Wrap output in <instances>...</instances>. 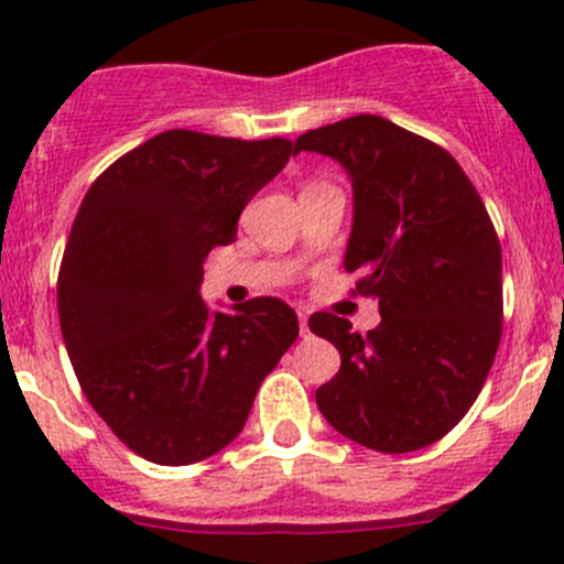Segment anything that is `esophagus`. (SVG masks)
<instances>
[{"mask_svg": "<svg viewBox=\"0 0 564 564\" xmlns=\"http://www.w3.org/2000/svg\"><path fill=\"white\" fill-rule=\"evenodd\" d=\"M297 318H300V333L308 335L311 333V329H308V311H297Z\"/></svg>", "mask_w": 564, "mask_h": 564, "instance_id": "esophagus-1", "label": "esophagus"}]
</instances>
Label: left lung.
<instances>
[{"mask_svg":"<svg viewBox=\"0 0 564 564\" xmlns=\"http://www.w3.org/2000/svg\"><path fill=\"white\" fill-rule=\"evenodd\" d=\"M346 169L355 224L346 272L379 303L368 335L314 314L340 351L316 406L346 440L379 453L434 445L469 412L502 338V248L482 198L451 152L377 113L308 130L297 152Z\"/></svg>","mask_w":564,"mask_h":564,"instance_id":"1","label":"left lung"}]
</instances>
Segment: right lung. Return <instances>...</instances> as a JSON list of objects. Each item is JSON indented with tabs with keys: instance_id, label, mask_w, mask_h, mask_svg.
I'll return each mask as SVG.
<instances>
[{
	"instance_id": "1",
	"label": "right lung",
	"mask_w": 564,
	"mask_h": 564,
	"mask_svg": "<svg viewBox=\"0 0 564 564\" xmlns=\"http://www.w3.org/2000/svg\"><path fill=\"white\" fill-rule=\"evenodd\" d=\"M292 141L166 130L108 166L73 220L56 283L84 395L141 458L196 464L246 425L300 333L278 297L213 311L198 289L215 246L292 158Z\"/></svg>"
}]
</instances>
